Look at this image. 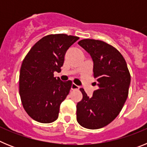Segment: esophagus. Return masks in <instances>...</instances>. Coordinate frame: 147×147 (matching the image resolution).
<instances>
[{"label": "esophagus", "instance_id": "esophagus-1", "mask_svg": "<svg viewBox=\"0 0 147 147\" xmlns=\"http://www.w3.org/2000/svg\"><path fill=\"white\" fill-rule=\"evenodd\" d=\"M80 89V86L75 85V84H72L71 85V90H79Z\"/></svg>", "mask_w": 147, "mask_h": 147}]
</instances>
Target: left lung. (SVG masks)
Wrapping results in <instances>:
<instances>
[{"mask_svg":"<svg viewBox=\"0 0 147 147\" xmlns=\"http://www.w3.org/2000/svg\"><path fill=\"white\" fill-rule=\"evenodd\" d=\"M78 44L91 56L98 89L89 97L80 88L82 99L76 105V120L87 129H99L121 112L129 93L130 74L123 56L112 45L93 39H84Z\"/></svg>","mask_w":147,"mask_h":147,"instance_id":"1","label":"left lung"}]
</instances>
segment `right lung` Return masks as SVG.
Listing matches in <instances>:
<instances>
[{
  "instance_id": "1",
  "label": "right lung",
  "mask_w": 147,
  "mask_h": 147,
  "mask_svg": "<svg viewBox=\"0 0 147 147\" xmlns=\"http://www.w3.org/2000/svg\"><path fill=\"white\" fill-rule=\"evenodd\" d=\"M79 39L65 34L47 35L32 46L23 59L19 93L23 108L34 120L48 124L57 119L72 82L61 81L54 73L60 72L66 51Z\"/></svg>"
}]
</instances>
